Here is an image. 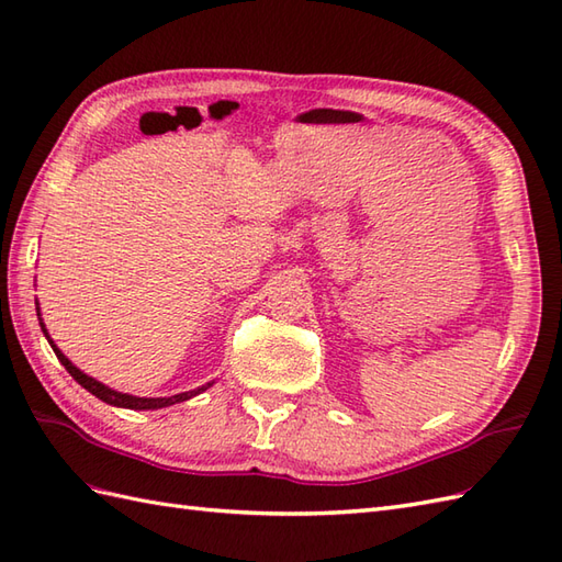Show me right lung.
<instances>
[{"label": "right lung", "instance_id": "obj_1", "mask_svg": "<svg viewBox=\"0 0 562 562\" xmlns=\"http://www.w3.org/2000/svg\"><path fill=\"white\" fill-rule=\"evenodd\" d=\"M37 321H41V328H43V333H45V337H47V342H49L52 351H55L57 359L61 361V367L71 373L74 381H76L78 385H81V387H86L90 395H95L98 400H102V402L112 404V407H122V409H136V412L172 407V404L187 402V400H191V397H195V395L205 393V390H207V387H213V383H215V381H211V383H205V385H201V387H195V390H187V393H179V395H172V397H136V395H128V393H120V390H112L110 385H104V383L95 381L93 375H88V373H83L81 369H76L74 363H71L67 357L61 355V349H59L55 342H52V337H49V333H47V328H45V323H43V318H41V306H37Z\"/></svg>", "mask_w": 562, "mask_h": 562}]
</instances>
